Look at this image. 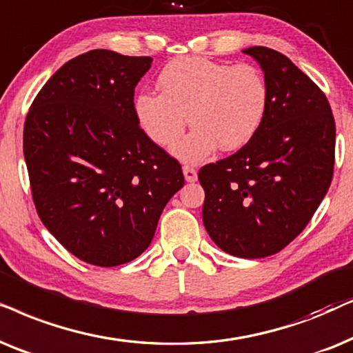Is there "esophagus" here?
<instances>
[{
  "mask_svg": "<svg viewBox=\"0 0 353 353\" xmlns=\"http://www.w3.org/2000/svg\"><path fill=\"white\" fill-rule=\"evenodd\" d=\"M184 171V177L187 182H195L196 181V169H194L192 166H184L182 168Z\"/></svg>",
  "mask_w": 353,
  "mask_h": 353,
  "instance_id": "esophagus-1",
  "label": "esophagus"
}]
</instances>
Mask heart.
<instances>
[{
	"label": "heart",
	"mask_w": 353,
	"mask_h": 353,
	"mask_svg": "<svg viewBox=\"0 0 353 353\" xmlns=\"http://www.w3.org/2000/svg\"><path fill=\"white\" fill-rule=\"evenodd\" d=\"M161 92L135 98V116L159 147L176 142L187 124L194 130L172 147L185 163H200L216 148L231 152L255 137L270 106V83L253 64L179 58L158 75Z\"/></svg>",
	"instance_id": "heart-1"
}]
</instances>
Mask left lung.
Returning a JSON list of instances; mask_svg holds the SVG:
<instances>
[{
  "instance_id": "obj_1",
  "label": "left lung",
  "mask_w": 353,
  "mask_h": 353,
  "mask_svg": "<svg viewBox=\"0 0 353 353\" xmlns=\"http://www.w3.org/2000/svg\"><path fill=\"white\" fill-rule=\"evenodd\" d=\"M256 59L270 106L250 142L200 169L203 224L221 250L265 258L289 245L326 195L334 171L336 124L330 101L288 56L266 46Z\"/></svg>"
}]
</instances>
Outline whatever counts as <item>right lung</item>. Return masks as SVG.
<instances>
[{
  "mask_svg": "<svg viewBox=\"0 0 353 353\" xmlns=\"http://www.w3.org/2000/svg\"><path fill=\"white\" fill-rule=\"evenodd\" d=\"M150 56L92 50L51 75L23 125V157L41 223L65 250L117 266L147 250L171 196L177 159L140 129L134 92Z\"/></svg>",
  "mask_w": 353,
  "mask_h": 353,
  "instance_id": "obj_1",
  "label": "right lung"
}]
</instances>
